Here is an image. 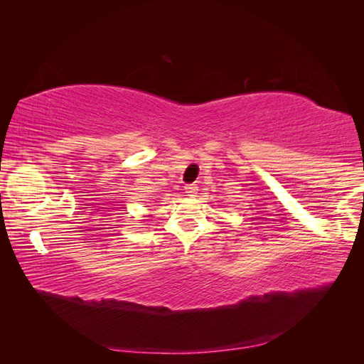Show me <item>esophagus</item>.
Returning <instances> with one entry per match:
<instances>
[{"mask_svg": "<svg viewBox=\"0 0 364 364\" xmlns=\"http://www.w3.org/2000/svg\"><path fill=\"white\" fill-rule=\"evenodd\" d=\"M184 191H186V194L189 197H194L198 192V186L197 184H186V186H184Z\"/></svg>", "mask_w": 364, "mask_h": 364, "instance_id": "esophagus-1", "label": "esophagus"}]
</instances>
